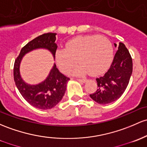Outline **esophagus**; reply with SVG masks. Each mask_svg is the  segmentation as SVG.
<instances>
[{
  "label": "esophagus",
  "instance_id": "34e87169",
  "mask_svg": "<svg viewBox=\"0 0 147 147\" xmlns=\"http://www.w3.org/2000/svg\"><path fill=\"white\" fill-rule=\"evenodd\" d=\"M77 81L80 82H82V83H85V82L87 81L86 79H77Z\"/></svg>",
  "mask_w": 147,
  "mask_h": 147
}]
</instances>
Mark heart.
I'll return each instance as SVG.
<instances>
[{
	"label": "heart",
	"instance_id": "b5f03b06",
	"mask_svg": "<svg viewBox=\"0 0 147 147\" xmlns=\"http://www.w3.org/2000/svg\"><path fill=\"white\" fill-rule=\"evenodd\" d=\"M114 49L112 42L105 36L97 35L78 36L69 40L65 49H58L55 59L58 67L63 73H68L78 62L72 73L96 76L107 70L112 63Z\"/></svg>",
	"mask_w": 147,
	"mask_h": 147
}]
</instances>
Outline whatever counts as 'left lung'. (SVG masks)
<instances>
[{"mask_svg": "<svg viewBox=\"0 0 147 147\" xmlns=\"http://www.w3.org/2000/svg\"><path fill=\"white\" fill-rule=\"evenodd\" d=\"M117 47V44H114ZM133 72V60L125 45L119 42L109 69L104 76L96 79L98 89L90 97L101 105L118 100L128 86Z\"/></svg>", "mask_w": 147, "mask_h": 147, "instance_id": "1", "label": "left lung"}]
</instances>
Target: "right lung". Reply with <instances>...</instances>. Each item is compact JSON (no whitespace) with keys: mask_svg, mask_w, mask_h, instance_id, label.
Listing matches in <instances>:
<instances>
[{"mask_svg":"<svg viewBox=\"0 0 147 147\" xmlns=\"http://www.w3.org/2000/svg\"><path fill=\"white\" fill-rule=\"evenodd\" d=\"M56 33H47L37 37L21 49L14 64V80L19 91L30 105L40 109H49L55 107L65 94L66 86L70 78L59 72L55 64L46 80L37 85H29L23 81L19 72L22 57L26 53L39 48H45L52 53L55 59L57 45Z\"/></svg>","mask_w":147,"mask_h":147,"instance_id":"obj_1","label":"right lung"}]
</instances>
